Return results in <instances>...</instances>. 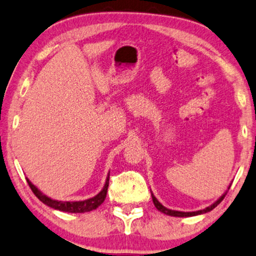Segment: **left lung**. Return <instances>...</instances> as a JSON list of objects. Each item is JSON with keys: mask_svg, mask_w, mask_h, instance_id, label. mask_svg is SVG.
I'll return each mask as SVG.
<instances>
[{"mask_svg": "<svg viewBox=\"0 0 256 256\" xmlns=\"http://www.w3.org/2000/svg\"><path fill=\"white\" fill-rule=\"evenodd\" d=\"M230 189V186H228ZM226 196V192L224 195H222L219 198L214 202V204H211L210 206L203 208V210H198V211H192V212H183V211H175V210H170V208H167L166 206H164L162 204L160 203L159 200L156 198V196L153 195L152 192V200H153V203L156 205V208L159 210L160 212H162L164 214H168V216H172V217H192V216H198V214H206V212H210L211 210H214V208L217 206V205L220 203V202L224 200V197Z\"/></svg>", "mask_w": 256, "mask_h": 256, "instance_id": "1", "label": "left lung"}]
</instances>
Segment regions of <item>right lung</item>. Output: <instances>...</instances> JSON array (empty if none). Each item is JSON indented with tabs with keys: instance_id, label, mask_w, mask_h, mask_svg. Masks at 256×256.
I'll use <instances>...</instances> for the list:
<instances>
[{
	"instance_id": "1",
	"label": "right lung",
	"mask_w": 256,
	"mask_h": 256,
	"mask_svg": "<svg viewBox=\"0 0 256 256\" xmlns=\"http://www.w3.org/2000/svg\"><path fill=\"white\" fill-rule=\"evenodd\" d=\"M109 178L110 174H108V178L106 180V184H104L103 189L97 194L96 196L88 198L86 200H76V202H62V200H53L51 197H48L44 195L40 190H39L34 184H32L30 180L26 178V181L30 186V188L36 196L38 197V200L42 202V203L48 205L50 208H56V210L64 211V212H70V214H84V212H89L95 210L103 203L104 200L106 197L108 192V186H109Z\"/></svg>"
}]
</instances>
